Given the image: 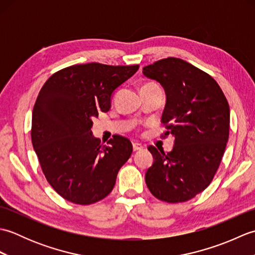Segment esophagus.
Listing matches in <instances>:
<instances>
[{
	"label": "esophagus",
	"mask_w": 255,
	"mask_h": 255,
	"mask_svg": "<svg viewBox=\"0 0 255 255\" xmlns=\"http://www.w3.org/2000/svg\"><path fill=\"white\" fill-rule=\"evenodd\" d=\"M143 147L140 143H132V149H133V151H139V150H141Z\"/></svg>",
	"instance_id": "esophagus-1"
}]
</instances>
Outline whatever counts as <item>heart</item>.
<instances>
[{"mask_svg":"<svg viewBox=\"0 0 255 255\" xmlns=\"http://www.w3.org/2000/svg\"><path fill=\"white\" fill-rule=\"evenodd\" d=\"M152 85H155V84H153V83H147V84H144L142 88H145V86H152Z\"/></svg>","mask_w":255,"mask_h":255,"instance_id":"obj_1","label":"heart"}]
</instances>
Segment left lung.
Returning <instances> with one entry per match:
<instances>
[{
    "label": "left lung",
    "mask_w": 255,
    "mask_h": 255,
    "mask_svg": "<svg viewBox=\"0 0 255 255\" xmlns=\"http://www.w3.org/2000/svg\"><path fill=\"white\" fill-rule=\"evenodd\" d=\"M142 73L164 89L161 123L166 125L164 136L174 139L167 153L148 148L154 161L145 183L160 200L186 202L202 193L218 170L229 138V104L209 74L182 59H162Z\"/></svg>",
    "instance_id": "left-lung-1"
}]
</instances>
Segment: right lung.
<instances>
[{"mask_svg": "<svg viewBox=\"0 0 255 255\" xmlns=\"http://www.w3.org/2000/svg\"><path fill=\"white\" fill-rule=\"evenodd\" d=\"M139 66L77 64L52 74L32 110L31 142L53 189L69 202L90 205L112 192L121 167L132 153L127 138L116 134L102 145L91 128L108 112L114 91Z\"/></svg>", "mask_w": 255, "mask_h": 255, "instance_id": "add662e5", "label": "right lung"}]
</instances>
